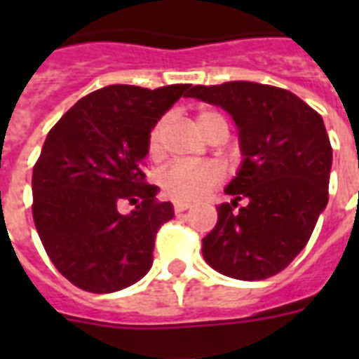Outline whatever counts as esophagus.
<instances>
[{"instance_id":"obj_1","label":"esophagus","mask_w":359,"mask_h":359,"mask_svg":"<svg viewBox=\"0 0 359 359\" xmlns=\"http://www.w3.org/2000/svg\"><path fill=\"white\" fill-rule=\"evenodd\" d=\"M191 205L188 201H175L173 203V208H175V212L179 214V212H184V210H188Z\"/></svg>"}]
</instances>
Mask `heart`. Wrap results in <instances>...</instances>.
<instances>
[{
  "label": "heart",
  "instance_id": "heart-1",
  "mask_svg": "<svg viewBox=\"0 0 359 359\" xmlns=\"http://www.w3.org/2000/svg\"><path fill=\"white\" fill-rule=\"evenodd\" d=\"M216 121H224V117L216 111H201L197 115V126L203 134ZM163 130H165V119H160L152 126L151 134H149V154L151 156H158L162 152ZM222 179H224V171L216 163L177 162L163 171L160 184L171 197L186 201V199H199V197L207 196L214 186L222 182Z\"/></svg>",
  "mask_w": 359,
  "mask_h": 359
}]
</instances>
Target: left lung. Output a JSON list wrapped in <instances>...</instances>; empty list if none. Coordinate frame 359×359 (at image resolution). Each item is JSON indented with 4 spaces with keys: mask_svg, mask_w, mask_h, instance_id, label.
Instances as JSON below:
<instances>
[{
    "mask_svg": "<svg viewBox=\"0 0 359 359\" xmlns=\"http://www.w3.org/2000/svg\"><path fill=\"white\" fill-rule=\"evenodd\" d=\"M188 97L224 108L238 126L244 154L203 238L216 272L259 281L276 276L306 248L328 205L332 145L323 117L294 93L255 81L190 87ZM242 198L246 205L234 208Z\"/></svg>",
    "mask_w": 359,
    "mask_h": 359,
    "instance_id": "8db88e82",
    "label": "left lung"
}]
</instances>
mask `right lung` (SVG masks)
I'll use <instances>...</instances> for the list:
<instances>
[{
	"mask_svg": "<svg viewBox=\"0 0 359 359\" xmlns=\"http://www.w3.org/2000/svg\"><path fill=\"white\" fill-rule=\"evenodd\" d=\"M188 83L108 86L55 123L33 168V219L50 261L87 292H115L152 266L158 229L173 205L145 180L152 126ZM135 207L124 215L122 207Z\"/></svg>",
	"mask_w": 359,
	"mask_h": 359,
	"instance_id": "obj_1",
	"label": "right lung"
}]
</instances>
